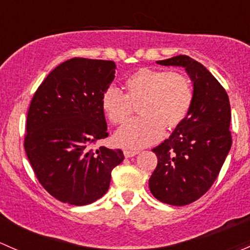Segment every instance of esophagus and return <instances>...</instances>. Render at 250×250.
<instances>
[{
	"mask_svg": "<svg viewBox=\"0 0 250 250\" xmlns=\"http://www.w3.org/2000/svg\"><path fill=\"white\" fill-rule=\"evenodd\" d=\"M136 154H138V150H128V149H125L124 150V155L126 158H132Z\"/></svg>",
	"mask_w": 250,
	"mask_h": 250,
	"instance_id": "esophagus-1",
	"label": "esophagus"
}]
</instances>
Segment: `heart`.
Here are the masks:
<instances>
[{"label":"heart","mask_w":250,"mask_h":250,"mask_svg":"<svg viewBox=\"0 0 250 250\" xmlns=\"http://www.w3.org/2000/svg\"><path fill=\"white\" fill-rule=\"evenodd\" d=\"M125 87L126 95L117 87H108L102 108L113 125H123L130 120L133 106H140V119L115 135V141L128 148L149 146L163 136L164 127L172 130L181 125L194 99L191 83L178 72L141 68L126 79Z\"/></svg>","instance_id":"obj_1"}]
</instances>
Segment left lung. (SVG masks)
I'll return each mask as SVG.
<instances>
[{"label": "left lung", "mask_w": 250, "mask_h": 250, "mask_svg": "<svg viewBox=\"0 0 250 250\" xmlns=\"http://www.w3.org/2000/svg\"><path fill=\"white\" fill-rule=\"evenodd\" d=\"M158 63L184 67L194 83V99L184 122L153 148L158 165L149 189L159 201L185 206L209 190L230 151V101L214 76L194 59L178 55Z\"/></svg>", "instance_id": "8db88e82"}]
</instances>
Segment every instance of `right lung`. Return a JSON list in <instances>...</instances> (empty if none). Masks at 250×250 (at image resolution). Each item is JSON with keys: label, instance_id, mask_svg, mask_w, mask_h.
Returning a JSON list of instances; mask_svg holds the SVG:
<instances>
[{"label": "right lung", "instance_id": "1", "mask_svg": "<svg viewBox=\"0 0 250 250\" xmlns=\"http://www.w3.org/2000/svg\"><path fill=\"white\" fill-rule=\"evenodd\" d=\"M115 63L73 58L55 67L36 90L24 148L42 187L59 201L85 206L104 196L122 149L94 146L108 137L102 96Z\"/></svg>", "mask_w": 250, "mask_h": 250}]
</instances>
